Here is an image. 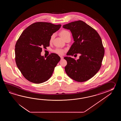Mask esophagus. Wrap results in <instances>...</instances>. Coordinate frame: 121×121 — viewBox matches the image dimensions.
<instances>
[{
  "label": "esophagus",
  "mask_w": 121,
  "mask_h": 121,
  "mask_svg": "<svg viewBox=\"0 0 121 121\" xmlns=\"http://www.w3.org/2000/svg\"><path fill=\"white\" fill-rule=\"evenodd\" d=\"M60 58H61V59H63V58H64V57H63V56H60Z\"/></svg>",
  "instance_id": "esophagus-1"
}]
</instances>
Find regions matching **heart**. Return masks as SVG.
I'll return each mask as SVG.
<instances>
[{"label": "heart", "mask_w": 121, "mask_h": 121, "mask_svg": "<svg viewBox=\"0 0 121 121\" xmlns=\"http://www.w3.org/2000/svg\"><path fill=\"white\" fill-rule=\"evenodd\" d=\"M60 35L61 37L63 39H64L65 38H66L68 36H70V34L69 33V32L67 30H62L60 32ZM54 38V35H52V36L50 38V42L52 41L53 39ZM54 52L57 53V54H60V55H62L64 53V50L60 49H56Z\"/></svg>", "instance_id": "1"}]
</instances>
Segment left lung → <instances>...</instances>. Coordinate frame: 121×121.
<instances>
[{
    "label": "left lung",
    "mask_w": 121,
    "mask_h": 121,
    "mask_svg": "<svg viewBox=\"0 0 121 121\" xmlns=\"http://www.w3.org/2000/svg\"><path fill=\"white\" fill-rule=\"evenodd\" d=\"M63 28L70 30L74 41L67 55L81 54L77 60L64 57L67 61L65 72L75 81L85 82L95 75L100 68L105 53L100 37L94 29L82 21L71 22Z\"/></svg>",
    "instance_id": "1"
}]
</instances>
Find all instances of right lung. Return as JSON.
<instances>
[{
  "label": "right lung",
  "mask_w": 121,
  "mask_h": 121,
  "mask_svg": "<svg viewBox=\"0 0 121 121\" xmlns=\"http://www.w3.org/2000/svg\"><path fill=\"white\" fill-rule=\"evenodd\" d=\"M60 27L61 25L38 22L29 26L21 35L15 46L16 64L30 82L41 83L52 77L60 58L52 53L45 59L41 53L42 48L49 46L51 37Z\"/></svg>",
  "instance_id": "add662e5"
}]
</instances>
